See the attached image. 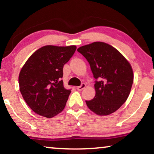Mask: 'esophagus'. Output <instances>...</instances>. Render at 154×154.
Masks as SVG:
<instances>
[{
	"label": "esophagus",
	"instance_id": "34e87169",
	"mask_svg": "<svg viewBox=\"0 0 154 154\" xmlns=\"http://www.w3.org/2000/svg\"><path fill=\"white\" fill-rule=\"evenodd\" d=\"M85 87H86L85 84V83H82L80 86H79V87H77V90H78V91H82V90L85 89Z\"/></svg>",
	"mask_w": 154,
	"mask_h": 154
}]
</instances>
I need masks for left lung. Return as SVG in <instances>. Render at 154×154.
I'll return each instance as SVG.
<instances>
[{
  "instance_id": "8db88e82",
  "label": "left lung",
  "mask_w": 154,
  "mask_h": 154,
  "mask_svg": "<svg viewBox=\"0 0 154 154\" xmlns=\"http://www.w3.org/2000/svg\"><path fill=\"white\" fill-rule=\"evenodd\" d=\"M90 65L96 79V95L86 101L98 116L116 112L128 99L134 75L130 63L119 51L103 42H94L77 49Z\"/></svg>"
}]
</instances>
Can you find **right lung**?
<instances>
[{
  "label": "right lung",
  "mask_w": 154,
  "mask_h": 154,
  "mask_svg": "<svg viewBox=\"0 0 154 154\" xmlns=\"http://www.w3.org/2000/svg\"><path fill=\"white\" fill-rule=\"evenodd\" d=\"M77 47L45 46L31 56L19 75L20 90L36 113L53 118L64 109L70 89L63 86V66Z\"/></svg>",
  "instance_id": "obj_1"
}]
</instances>
